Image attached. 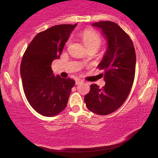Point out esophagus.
<instances>
[{
  "label": "esophagus",
  "mask_w": 158,
  "mask_h": 158,
  "mask_svg": "<svg viewBox=\"0 0 158 158\" xmlns=\"http://www.w3.org/2000/svg\"><path fill=\"white\" fill-rule=\"evenodd\" d=\"M83 83H84V81H82V80H81V79H78V80H77L76 81V85H79V84H83Z\"/></svg>",
  "instance_id": "1"
}]
</instances>
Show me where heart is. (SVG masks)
<instances>
[{
  "instance_id": "heart-1",
  "label": "heart",
  "mask_w": 158,
  "mask_h": 158,
  "mask_svg": "<svg viewBox=\"0 0 158 158\" xmlns=\"http://www.w3.org/2000/svg\"><path fill=\"white\" fill-rule=\"evenodd\" d=\"M81 38L86 49L94 47L98 49L102 43L100 35L91 29H88L83 32L81 33Z\"/></svg>"
}]
</instances>
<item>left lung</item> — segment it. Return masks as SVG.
I'll use <instances>...</instances> for the list:
<instances>
[{
  "label": "left lung",
  "instance_id": "obj_1",
  "mask_svg": "<svg viewBox=\"0 0 158 158\" xmlns=\"http://www.w3.org/2000/svg\"><path fill=\"white\" fill-rule=\"evenodd\" d=\"M100 29L106 41V50L98 67L105 71V85L102 89L90 85L85 95L88 109L98 115H108L116 111L126 100L132 89L135 74L136 53L129 35L112 21L93 23Z\"/></svg>",
  "mask_w": 158,
  "mask_h": 158
}]
</instances>
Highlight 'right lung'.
Listing matches in <instances>:
<instances>
[{
    "label": "right lung",
    "mask_w": 158,
    "mask_h": 158,
    "mask_svg": "<svg viewBox=\"0 0 158 158\" xmlns=\"http://www.w3.org/2000/svg\"><path fill=\"white\" fill-rule=\"evenodd\" d=\"M77 23L52 26L36 35L21 63L23 89L29 104L37 113L53 116L63 111L75 81L55 76L52 63L58 59Z\"/></svg>",
    "instance_id": "right-lung-1"
}]
</instances>
